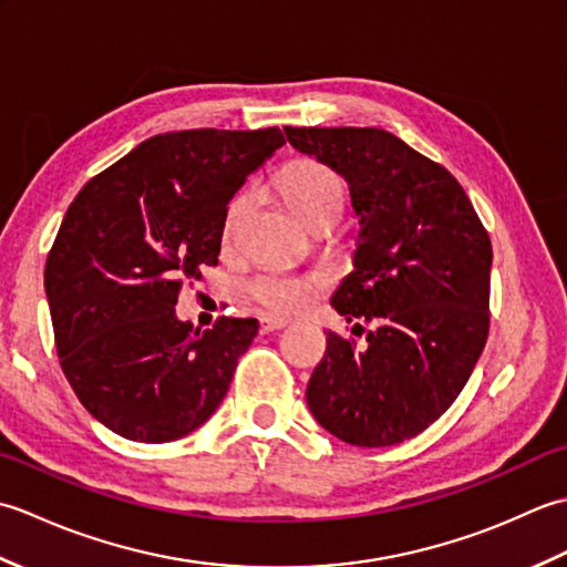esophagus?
I'll return each mask as SVG.
<instances>
[{
	"mask_svg": "<svg viewBox=\"0 0 567 567\" xmlns=\"http://www.w3.org/2000/svg\"><path fill=\"white\" fill-rule=\"evenodd\" d=\"M287 327V321L282 317H262L260 319V331L270 333V331H280Z\"/></svg>",
	"mask_w": 567,
	"mask_h": 567,
	"instance_id": "1",
	"label": "esophagus"
}]
</instances>
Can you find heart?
I'll return each mask as SVG.
<instances>
[{
	"mask_svg": "<svg viewBox=\"0 0 567 567\" xmlns=\"http://www.w3.org/2000/svg\"><path fill=\"white\" fill-rule=\"evenodd\" d=\"M280 192L299 219L307 221L309 216L323 209H339L343 207V183L327 163H319L315 158L295 161L280 173ZM250 209V195L248 192H238L231 197L224 212L221 221V240L224 246H231L240 224H244L246 214ZM319 290V280L309 275H292L280 268H265L248 282V295L256 299L258 305L270 311H280V315H292V311L305 309L315 292Z\"/></svg>",
	"mask_w": 567,
	"mask_h": 567,
	"instance_id": "obj_1",
	"label": "heart"
}]
</instances>
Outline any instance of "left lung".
Listing matches in <instances>:
<instances>
[{
    "label": "left lung",
    "mask_w": 567,
    "mask_h": 567,
    "mask_svg": "<svg viewBox=\"0 0 567 567\" xmlns=\"http://www.w3.org/2000/svg\"><path fill=\"white\" fill-rule=\"evenodd\" d=\"M285 134L346 177L360 224L353 272L331 307L365 341L327 333L307 404L323 429L360 449L414 439L455 402L485 348L489 236L457 179L390 131Z\"/></svg>",
    "instance_id": "left-lung-1"
}]
</instances>
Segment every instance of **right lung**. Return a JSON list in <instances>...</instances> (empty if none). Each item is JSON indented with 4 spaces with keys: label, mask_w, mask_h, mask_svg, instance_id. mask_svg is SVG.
<instances>
[{
    "label": "right lung",
    "mask_w": 567,
    "mask_h": 567,
    "mask_svg": "<svg viewBox=\"0 0 567 567\" xmlns=\"http://www.w3.org/2000/svg\"><path fill=\"white\" fill-rule=\"evenodd\" d=\"M282 131H171L143 141L72 199L45 260V297L70 388L118 436L167 443L228 392L256 319L199 331L175 317L183 280L219 262L228 202Z\"/></svg>",
    "instance_id": "right-lung-1"
}]
</instances>
